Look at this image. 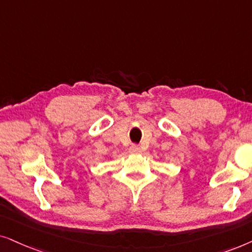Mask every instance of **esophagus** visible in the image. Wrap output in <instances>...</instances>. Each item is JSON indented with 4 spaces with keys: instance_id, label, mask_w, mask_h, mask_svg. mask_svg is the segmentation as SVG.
<instances>
[{
    "instance_id": "esophagus-1",
    "label": "esophagus",
    "mask_w": 252,
    "mask_h": 252,
    "mask_svg": "<svg viewBox=\"0 0 252 252\" xmlns=\"http://www.w3.org/2000/svg\"><path fill=\"white\" fill-rule=\"evenodd\" d=\"M129 151H130V153H133V154H138V153H140V147H139L138 145H135V144H133V145L130 146Z\"/></svg>"
}]
</instances>
